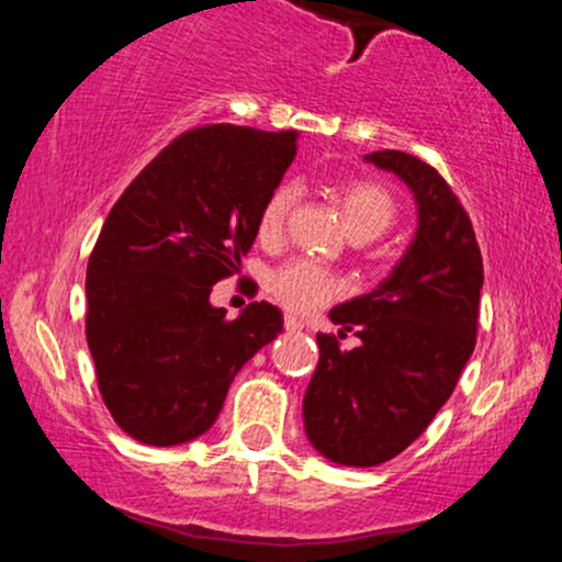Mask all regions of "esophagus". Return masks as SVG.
Wrapping results in <instances>:
<instances>
[{
    "instance_id": "esophagus-1",
    "label": "esophagus",
    "mask_w": 562,
    "mask_h": 562,
    "mask_svg": "<svg viewBox=\"0 0 562 562\" xmlns=\"http://www.w3.org/2000/svg\"><path fill=\"white\" fill-rule=\"evenodd\" d=\"M285 327H288V330H303V327H306V325H303V319H299V317H293V314H288V317H285Z\"/></svg>"
}]
</instances>
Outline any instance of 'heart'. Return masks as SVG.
Wrapping results in <instances>:
<instances>
[{"label":"heart","instance_id":"obj_1","mask_svg":"<svg viewBox=\"0 0 562 562\" xmlns=\"http://www.w3.org/2000/svg\"><path fill=\"white\" fill-rule=\"evenodd\" d=\"M340 211H344L346 229L351 237H375L383 235L396 218V203L391 192L375 182H351L344 184L338 192ZM290 205H293V190L290 187H277L272 195L263 203L259 216V235L263 240L280 237ZM269 288L277 295V301L285 303L293 312H314L335 299L340 290V282L322 269L314 261H290L282 269H277L269 280Z\"/></svg>","mask_w":562,"mask_h":562}]
</instances>
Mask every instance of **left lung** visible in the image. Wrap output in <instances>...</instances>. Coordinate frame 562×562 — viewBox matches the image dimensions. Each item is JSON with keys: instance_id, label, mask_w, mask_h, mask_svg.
I'll return each instance as SVG.
<instances>
[{"instance_id": "obj_1", "label": "left lung", "mask_w": 562, "mask_h": 562, "mask_svg": "<svg viewBox=\"0 0 562 562\" xmlns=\"http://www.w3.org/2000/svg\"><path fill=\"white\" fill-rule=\"evenodd\" d=\"M412 192L417 229L404 256L370 293L330 312L340 348L319 333V362L303 396V430L325 460L375 468L393 460L447 404L475 348L483 285L473 224L451 187L420 158L364 156Z\"/></svg>"}]
</instances>
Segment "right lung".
Wrapping results in <instances>:
<instances>
[{
	"instance_id": "right-lung-1",
	"label": "right lung",
	"mask_w": 562,
	"mask_h": 562,
	"mask_svg": "<svg viewBox=\"0 0 562 562\" xmlns=\"http://www.w3.org/2000/svg\"><path fill=\"white\" fill-rule=\"evenodd\" d=\"M299 132L214 124L173 139L126 187L87 267V344L102 402L147 447L216 423L243 364L282 333V312L211 303L259 235Z\"/></svg>"
}]
</instances>
